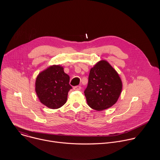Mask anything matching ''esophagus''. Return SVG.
<instances>
[{
    "mask_svg": "<svg viewBox=\"0 0 160 160\" xmlns=\"http://www.w3.org/2000/svg\"><path fill=\"white\" fill-rule=\"evenodd\" d=\"M80 89H81V87H80V86H78V85L75 86V87H73V90H80Z\"/></svg>",
    "mask_w": 160,
    "mask_h": 160,
    "instance_id": "34e87169",
    "label": "esophagus"
}]
</instances>
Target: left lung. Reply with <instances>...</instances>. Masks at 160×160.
Here are the masks:
<instances>
[{"instance_id": "8db88e82", "label": "left lung", "mask_w": 160, "mask_h": 160, "mask_svg": "<svg viewBox=\"0 0 160 160\" xmlns=\"http://www.w3.org/2000/svg\"><path fill=\"white\" fill-rule=\"evenodd\" d=\"M122 90L119 75L108 62L102 60L90 69L84 94L91 108L102 111L117 102Z\"/></svg>"}]
</instances>
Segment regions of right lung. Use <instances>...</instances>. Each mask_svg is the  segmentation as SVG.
<instances>
[{
	"mask_svg": "<svg viewBox=\"0 0 160 160\" xmlns=\"http://www.w3.org/2000/svg\"><path fill=\"white\" fill-rule=\"evenodd\" d=\"M69 82V75L60 65L51 66L40 73L36 78L35 91L41 103L51 109L62 106L72 88Z\"/></svg>",
	"mask_w": 160,
	"mask_h": 160,
	"instance_id": "1",
	"label": "right lung"
}]
</instances>
